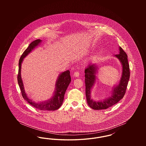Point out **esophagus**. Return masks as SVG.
<instances>
[{
	"label": "esophagus",
	"instance_id": "1",
	"mask_svg": "<svg viewBox=\"0 0 146 146\" xmlns=\"http://www.w3.org/2000/svg\"><path fill=\"white\" fill-rule=\"evenodd\" d=\"M74 76H76V77H78V76H79V73L78 72H76L74 73Z\"/></svg>",
	"mask_w": 146,
	"mask_h": 146
}]
</instances>
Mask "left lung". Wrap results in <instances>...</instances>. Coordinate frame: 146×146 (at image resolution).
<instances>
[{
  "mask_svg": "<svg viewBox=\"0 0 146 146\" xmlns=\"http://www.w3.org/2000/svg\"><path fill=\"white\" fill-rule=\"evenodd\" d=\"M119 54L113 56L118 58L121 64V76L120 80L113 87L108 96L106 98L95 100L92 98L91 91L96 83L98 67L96 63H91L85 70V94L88 105L95 110H106L117 104L125 95L127 84L130 79V68L127 56L121 47L119 48Z\"/></svg>",
  "mask_w": 146,
  "mask_h": 146,
  "instance_id": "8db88e82",
  "label": "left lung"
}]
</instances>
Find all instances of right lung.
I'll return each instance as SVG.
<instances>
[{
  "label": "right lung",
  "instance_id": "1",
  "mask_svg": "<svg viewBox=\"0 0 146 146\" xmlns=\"http://www.w3.org/2000/svg\"><path fill=\"white\" fill-rule=\"evenodd\" d=\"M40 39H37L32 42L27 49L23 52L21 55L19 63V74L17 76L18 84L21 89L22 95L23 98L28 103L36 109L42 111H55L58 109L62 104L64 99V95L66 90L71 82L69 70L61 72L58 75L55 83V90L52 96L49 99L40 102H35L32 99L30 98L26 94L23 83L21 78V65L23 59L29 55L34 49L36 48L42 42Z\"/></svg>",
  "mask_w": 146,
  "mask_h": 146
}]
</instances>
